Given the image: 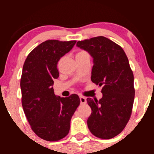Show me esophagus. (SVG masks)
Returning <instances> with one entry per match:
<instances>
[{"instance_id": "34e87169", "label": "esophagus", "mask_w": 154, "mask_h": 154, "mask_svg": "<svg viewBox=\"0 0 154 154\" xmlns=\"http://www.w3.org/2000/svg\"><path fill=\"white\" fill-rule=\"evenodd\" d=\"M79 99H80V103L81 104H85L86 103H87V101H86L85 97L80 96V97H79Z\"/></svg>"}]
</instances>
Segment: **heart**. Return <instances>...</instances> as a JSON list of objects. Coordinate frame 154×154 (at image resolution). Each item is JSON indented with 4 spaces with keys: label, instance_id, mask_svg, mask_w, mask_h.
I'll return each instance as SVG.
<instances>
[{
    "label": "heart",
    "instance_id": "b5f03b06",
    "mask_svg": "<svg viewBox=\"0 0 154 154\" xmlns=\"http://www.w3.org/2000/svg\"><path fill=\"white\" fill-rule=\"evenodd\" d=\"M82 52H83V51H80V52H79L78 54H80V53H82Z\"/></svg>",
    "mask_w": 154,
    "mask_h": 154
}]
</instances>
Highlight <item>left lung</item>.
Masks as SVG:
<instances>
[{
	"label": "left lung",
	"instance_id": "left-lung-1",
	"mask_svg": "<svg viewBox=\"0 0 154 154\" xmlns=\"http://www.w3.org/2000/svg\"><path fill=\"white\" fill-rule=\"evenodd\" d=\"M77 46L93 58L91 80L103 86L102 98H87L92 110L88 127L95 137L113 138L126 127L135 98L133 72L128 56L120 45L103 36L79 40Z\"/></svg>",
	"mask_w": 154,
	"mask_h": 154
}]
</instances>
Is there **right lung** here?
Segmentation results:
<instances>
[{
	"mask_svg": "<svg viewBox=\"0 0 154 154\" xmlns=\"http://www.w3.org/2000/svg\"><path fill=\"white\" fill-rule=\"evenodd\" d=\"M76 42L46 40L29 53L23 66V110L32 131L45 140L57 141L68 135L72 116L80 103L77 94L56 97L53 88L59 76L58 61Z\"/></svg>",
	"mask_w": 154,
	"mask_h": 154,
	"instance_id": "obj_1",
	"label": "right lung"
}]
</instances>
